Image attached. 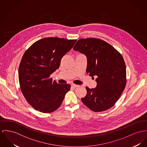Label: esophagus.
Segmentation results:
<instances>
[{
    "instance_id": "34e87169",
    "label": "esophagus",
    "mask_w": 147,
    "mask_h": 147,
    "mask_svg": "<svg viewBox=\"0 0 147 147\" xmlns=\"http://www.w3.org/2000/svg\"><path fill=\"white\" fill-rule=\"evenodd\" d=\"M78 86H79L78 85H75V84H72V85H71V87H72V88H78Z\"/></svg>"
}]
</instances>
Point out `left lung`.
<instances>
[{
  "instance_id": "obj_1",
  "label": "left lung",
  "mask_w": 147,
  "mask_h": 147,
  "mask_svg": "<svg viewBox=\"0 0 147 147\" xmlns=\"http://www.w3.org/2000/svg\"><path fill=\"white\" fill-rule=\"evenodd\" d=\"M75 51L87 57L86 72L94 78L95 88L86 87L87 94L81 98L90 110L100 112L111 108L124 91L126 83V66L121 55L107 42L98 38L78 40Z\"/></svg>"
}]
</instances>
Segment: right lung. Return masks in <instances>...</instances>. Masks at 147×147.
Listing matches in <instances>:
<instances>
[{
  "instance_id": "add662e5",
  "label": "right lung",
  "mask_w": 147,
  "mask_h": 147,
  "mask_svg": "<svg viewBox=\"0 0 147 147\" xmlns=\"http://www.w3.org/2000/svg\"><path fill=\"white\" fill-rule=\"evenodd\" d=\"M76 40L44 38L34 43L24 53L18 71L20 87L35 110L49 113L61 105L71 85L57 84L50 76L59 69L61 59Z\"/></svg>"
}]
</instances>
